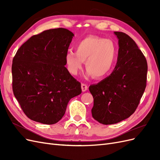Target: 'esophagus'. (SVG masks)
I'll use <instances>...</instances> for the list:
<instances>
[{
  "label": "esophagus",
  "mask_w": 160,
  "mask_h": 160,
  "mask_svg": "<svg viewBox=\"0 0 160 160\" xmlns=\"http://www.w3.org/2000/svg\"><path fill=\"white\" fill-rule=\"evenodd\" d=\"M81 89H82V91H83V92L86 91L88 89V86L85 83H82L81 84Z\"/></svg>",
  "instance_id": "esophagus-1"
}]
</instances>
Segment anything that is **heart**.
<instances>
[{
  "instance_id": "heart-1",
  "label": "heart",
  "mask_w": 160,
  "mask_h": 160,
  "mask_svg": "<svg viewBox=\"0 0 160 160\" xmlns=\"http://www.w3.org/2000/svg\"><path fill=\"white\" fill-rule=\"evenodd\" d=\"M117 57V47L112 41L98 36H89L75 45V52H67L65 60L71 74H78L85 60L86 76L101 79L113 69Z\"/></svg>"
}]
</instances>
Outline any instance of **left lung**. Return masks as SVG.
Returning a JSON list of instances; mask_svg holds the SVG:
<instances>
[{
    "mask_svg": "<svg viewBox=\"0 0 160 160\" xmlns=\"http://www.w3.org/2000/svg\"><path fill=\"white\" fill-rule=\"evenodd\" d=\"M118 38V62L111 75L89 89L93 97V118L111 125L130 117L146 88L148 63L135 42L127 34L114 32Z\"/></svg>",
    "mask_w": 160,
    "mask_h": 160,
    "instance_id": "left-lung-1",
    "label": "left lung"
}]
</instances>
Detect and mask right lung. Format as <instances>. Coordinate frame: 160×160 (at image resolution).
Listing matches in <instances>:
<instances>
[{
  "instance_id": "1",
  "label": "right lung",
  "mask_w": 160,
  "mask_h": 160,
  "mask_svg": "<svg viewBox=\"0 0 160 160\" xmlns=\"http://www.w3.org/2000/svg\"><path fill=\"white\" fill-rule=\"evenodd\" d=\"M73 36L63 28L44 31L28 39L13 58V93L32 121L57 123L65 115L69 100L81 93V83L65 67Z\"/></svg>"
}]
</instances>
